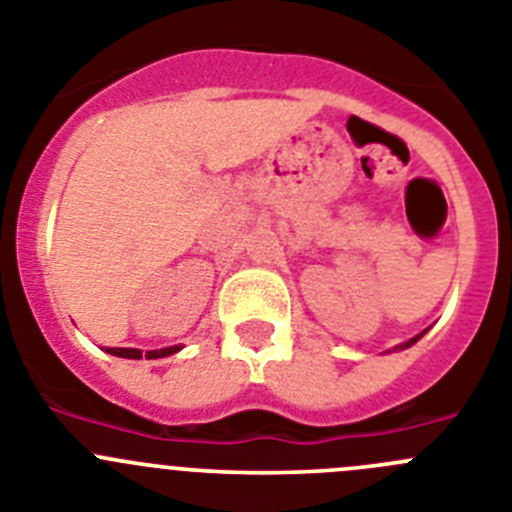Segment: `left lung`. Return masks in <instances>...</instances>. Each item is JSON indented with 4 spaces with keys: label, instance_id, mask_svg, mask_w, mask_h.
<instances>
[{
    "label": "left lung",
    "instance_id": "left-lung-1",
    "mask_svg": "<svg viewBox=\"0 0 512 512\" xmlns=\"http://www.w3.org/2000/svg\"><path fill=\"white\" fill-rule=\"evenodd\" d=\"M427 331H429V328H427ZM427 331L417 333V336H414V338H409V341H404V343H399V346H394V351H404V348L414 346V343H417V341H419V338H422V336H424V333H427Z\"/></svg>",
    "mask_w": 512,
    "mask_h": 512
}]
</instances>
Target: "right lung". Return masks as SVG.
I'll return each mask as SVG.
<instances>
[{
	"mask_svg": "<svg viewBox=\"0 0 512 512\" xmlns=\"http://www.w3.org/2000/svg\"><path fill=\"white\" fill-rule=\"evenodd\" d=\"M184 346H166V348H156V351H141V348H105V351L111 353V356L118 358H166V356H174L176 351H181Z\"/></svg>",
	"mask_w": 512,
	"mask_h": 512,
	"instance_id": "add662e5",
	"label": "right lung"
}]
</instances>
